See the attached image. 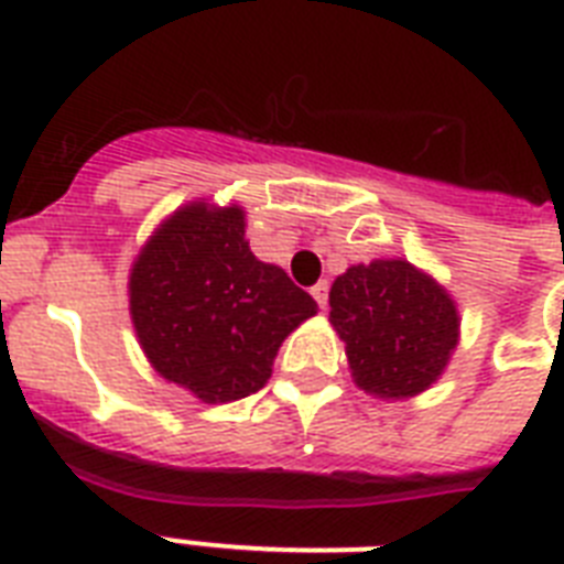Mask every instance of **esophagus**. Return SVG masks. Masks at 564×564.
<instances>
[{
  "instance_id": "34e87169",
  "label": "esophagus",
  "mask_w": 564,
  "mask_h": 564,
  "mask_svg": "<svg viewBox=\"0 0 564 564\" xmlns=\"http://www.w3.org/2000/svg\"><path fill=\"white\" fill-rule=\"evenodd\" d=\"M327 292H330V286H327V281H318L313 290H310V295L316 299V304L322 310H327Z\"/></svg>"
}]
</instances>
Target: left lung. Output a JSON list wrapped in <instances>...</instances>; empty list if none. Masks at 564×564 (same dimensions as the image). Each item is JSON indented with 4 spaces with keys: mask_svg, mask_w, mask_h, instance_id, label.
Instances as JSON below:
<instances>
[{
    "mask_svg": "<svg viewBox=\"0 0 564 564\" xmlns=\"http://www.w3.org/2000/svg\"><path fill=\"white\" fill-rule=\"evenodd\" d=\"M330 322L357 383L380 398L424 392L447 366L459 330L454 301L406 260L351 265L336 278Z\"/></svg>",
    "mask_w": 564,
    "mask_h": 564,
    "instance_id": "obj_1",
    "label": "left lung"
}]
</instances>
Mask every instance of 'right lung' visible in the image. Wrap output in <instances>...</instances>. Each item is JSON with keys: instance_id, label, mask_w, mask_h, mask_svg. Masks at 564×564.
Returning <instances> with one entry per match:
<instances>
[{"instance_id": "1", "label": "right lung", "mask_w": 564, "mask_h": 564, "mask_svg": "<svg viewBox=\"0 0 564 564\" xmlns=\"http://www.w3.org/2000/svg\"><path fill=\"white\" fill-rule=\"evenodd\" d=\"M131 316L154 369L202 401L225 403L263 389L274 354L316 316V301L251 254L239 207L193 204L137 257Z\"/></svg>"}]
</instances>
